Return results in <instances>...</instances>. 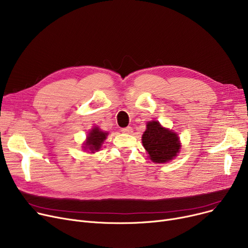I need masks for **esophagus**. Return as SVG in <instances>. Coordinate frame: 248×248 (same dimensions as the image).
<instances>
[{"instance_id":"obj_1","label":"esophagus","mask_w":248,"mask_h":248,"mask_svg":"<svg viewBox=\"0 0 248 248\" xmlns=\"http://www.w3.org/2000/svg\"><path fill=\"white\" fill-rule=\"evenodd\" d=\"M122 132L124 134H132L133 133V128L131 126H126L122 128Z\"/></svg>"}]
</instances>
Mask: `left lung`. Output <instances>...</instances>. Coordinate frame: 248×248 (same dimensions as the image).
<instances>
[{
    "label": "left lung",
    "instance_id": "obj_1",
    "mask_svg": "<svg viewBox=\"0 0 248 248\" xmlns=\"http://www.w3.org/2000/svg\"><path fill=\"white\" fill-rule=\"evenodd\" d=\"M142 146L154 163H167L179 154L181 142L173 131L161 125L157 121L147 124V129L141 137Z\"/></svg>",
    "mask_w": 248,
    "mask_h": 248
}]
</instances>
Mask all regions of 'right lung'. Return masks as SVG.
Segmentation results:
<instances>
[{"mask_svg": "<svg viewBox=\"0 0 248 248\" xmlns=\"http://www.w3.org/2000/svg\"><path fill=\"white\" fill-rule=\"evenodd\" d=\"M108 135V133L102 132L98 126H94L86 137V140L83 146L84 151H89L91 154L99 151L103 141L107 140Z\"/></svg>", "mask_w": 248, "mask_h": 248, "instance_id": "obj_1", "label": "right lung"}]
</instances>
